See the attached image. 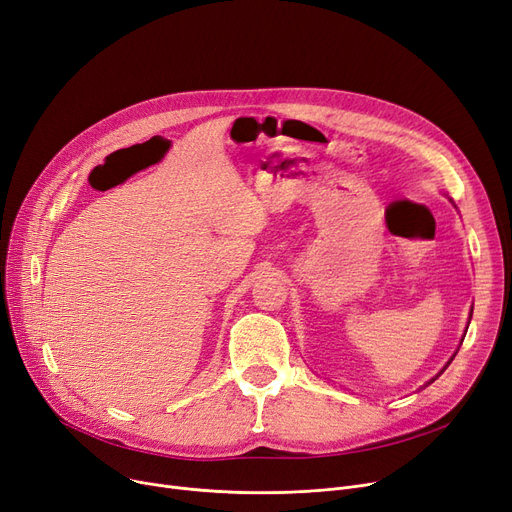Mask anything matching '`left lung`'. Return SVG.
Wrapping results in <instances>:
<instances>
[{
	"label": "left lung",
	"instance_id": "1",
	"mask_svg": "<svg viewBox=\"0 0 512 512\" xmlns=\"http://www.w3.org/2000/svg\"><path fill=\"white\" fill-rule=\"evenodd\" d=\"M471 314H473V309H471ZM452 360H454V358H452ZM452 360H450V362H452ZM450 362H448V364H446V368H448V366H450ZM446 368H443V370H446ZM443 370H441V372H443ZM441 372H439V374H441ZM439 374H437V376H439ZM437 376H435V379H437ZM435 379H431V381H429V383H427V385H431V383H433V381H435Z\"/></svg>",
	"mask_w": 512,
	"mask_h": 512
}]
</instances>
